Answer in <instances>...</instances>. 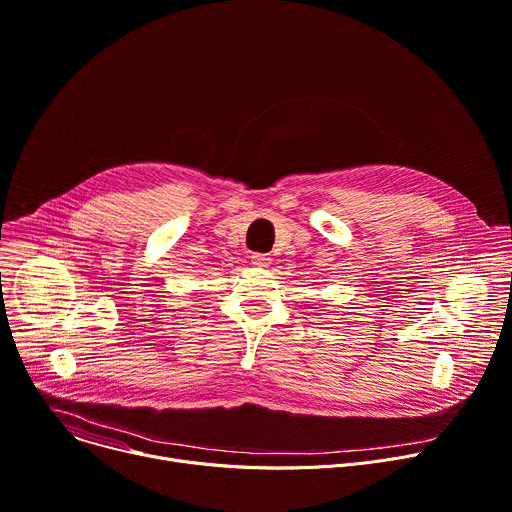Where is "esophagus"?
I'll return each instance as SVG.
<instances>
[{"instance_id":"34e87169","label":"esophagus","mask_w":512,"mask_h":512,"mask_svg":"<svg viewBox=\"0 0 512 512\" xmlns=\"http://www.w3.org/2000/svg\"><path fill=\"white\" fill-rule=\"evenodd\" d=\"M251 263L257 265V267H269L271 257H269L267 253H253V255H251Z\"/></svg>"}]
</instances>
